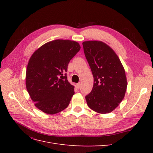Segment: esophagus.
Here are the masks:
<instances>
[{
  "instance_id": "34e87169",
  "label": "esophagus",
  "mask_w": 153,
  "mask_h": 153,
  "mask_svg": "<svg viewBox=\"0 0 153 153\" xmlns=\"http://www.w3.org/2000/svg\"><path fill=\"white\" fill-rule=\"evenodd\" d=\"M80 87H81V84H80V83H78V84H77L76 85V87L77 89H79L80 88Z\"/></svg>"
}]
</instances>
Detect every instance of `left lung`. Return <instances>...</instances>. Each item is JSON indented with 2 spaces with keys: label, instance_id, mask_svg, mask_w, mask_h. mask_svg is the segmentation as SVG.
<instances>
[{
  "label": "left lung",
  "instance_id": "obj_1",
  "mask_svg": "<svg viewBox=\"0 0 153 153\" xmlns=\"http://www.w3.org/2000/svg\"><path fill=\"white\" fill-rule=\"evenodd\" d=\"M84 53L94 77L92 91L85 96L89 107L100 114L116 108L124 98L127 78L117 55L101 41L82 43Z\"/></svg>",
  "mask_w": 153,
  "mask_h": 153
}]
</instances>
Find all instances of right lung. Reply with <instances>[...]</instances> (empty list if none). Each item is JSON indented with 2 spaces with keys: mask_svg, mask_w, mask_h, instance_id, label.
Listing matches in <instances>:
<instances>
[{
  "mask_svg": "<svg viewBox=\"0 0 153 153\" xmlns=\"http://www.w3.org/2000/svg\"><path fill=\"white\" fill-rule=\"evenodd\" d=\"M80 50L75 41L56 39L43 45L31 55L27 64L25 84L34 105L48 114L68 107L75 94L66 75L70 60Z\"/></svg>",
  "mask_w": 153,
  "mask_h": 153,
  "instance_id": "right-lung-1",
  "label": "right lung"
}]
</instances>
